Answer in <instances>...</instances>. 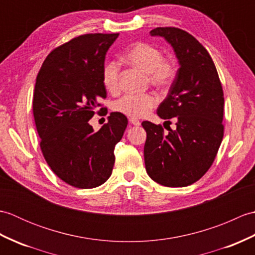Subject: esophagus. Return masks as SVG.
Masks as SVG:
<instances>
[{
    "mask_svg": "<svg viewBox=\"0 0 255 255\" xmlns=\"http://www.w3.org/2000/svg\"><path fill=\"white\" fill-rule=\"evenodd\" d=\"M129 122H130V124L131 125H133V126H140V121H138L137 118H133V117H131V118H129Z\"/></svg>",
    "mask_w": 255,
    "mask_h": 255,
    "instance_id": "34e87169",
    "label": "esophagus"
}]
</instances>
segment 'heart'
<instances>
[{
  "label": "heart",
  "instance_id": "obj_1",
  "mask_svg": "<svg viewBox=\"0 0 255 255\" xmlns=\"http://www.w3.org/2000/svg\"><path fill=\"white\" fill-rule=\"evenodd\" d=\"M124 60L130 66L147 73L149 82L159 89H165L175 79L176 68L171 59L162 58L158 48L137 42L124 53ZM103 84L107 91L116 93L119 90V67L116 62H107L103 68ZM156 105L152 94H126L114 103V110L124 115L141 118Z\"/></svg>",
  "mask_w": 255,
  "mask_h": 255
}]
</instances>
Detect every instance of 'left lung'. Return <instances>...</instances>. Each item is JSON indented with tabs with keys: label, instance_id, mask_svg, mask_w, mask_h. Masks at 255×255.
Wrapping results in <instances>:
<instances>
[{
	"label": "left lung",
	"instance_id": "8db88e82",
	"mask_svg": "<svg viewBox=\"0 0 255 255\" xmlns=\"http://www.w3.org/2000/svg\"><path fill=\"white\" fill-rule=\"evenodd\" d=\"M150 34L173 47L180 68L156 111L162 119L175 117L176 129L164 134L161 125L141 124L145 170L163 186H188L208 171L223 141V86L208 51L191 34L175 27H156Z\"/></svg>",
	"mask_w": 255,
	"mask_h": 255
}]
</instances>
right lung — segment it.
I'll return each mask as SVG.
<instances>
[{"mask_svg": "<svg viewBox=\"0 0 255 255\" xmlns=\"http://www.w3.org/2000/svg\"><path fill=\"white\" fill-rule=\"evenodd\" d=\"M118 35L73 38L47 56L36 79L32 112L41 152L59 178L78 188H94L110 178L114 149L128 124L117 112L99 131L89 124L106 97L103 68Z\"/></svg>", "mask_w": 255, "mask_h": 255, "instance_id": "right-lung-1", "label": "right lung"}]
</instances>
